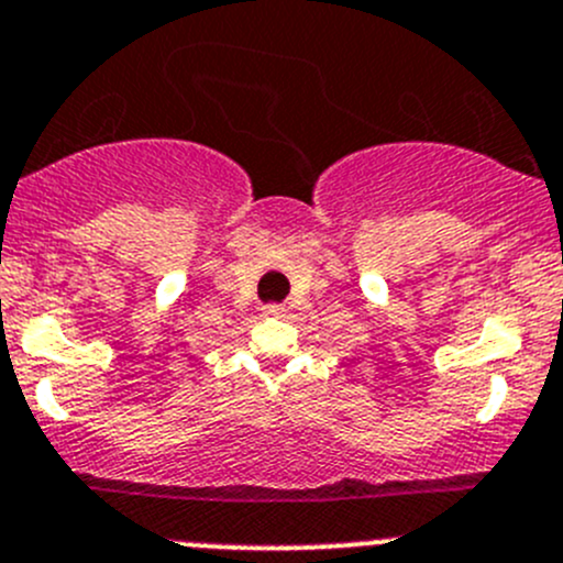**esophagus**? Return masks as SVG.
<instances>
[{"label": "esophagus", "instance_id": "1", "mask_svg": "<svg viewBox=\"0 0 563 563\" xmlns=\"http://www.w3.org/2000/svg\"><path fill=\"white\" fill-rule=\"evenodd\" d=\"M286 313V306H280V302H269V306H264V317H283Z\"/></svg>", "mask_w": 563, "mask_h": 563}]
</instances>
